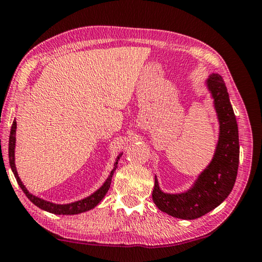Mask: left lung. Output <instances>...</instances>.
I'll use <instances>...</instances> for the list:
<instances>
[{"label":"left lung","instance_id":"left-lung-1","mask_svg":"<svg viewBox=\"0 0 262 262\" xmlns=\"http://www.w3.org/2000/svg\"><path fill=\"white\" fill-rule=\"evenodd\" d=\"M206 84L212 93L220 122L219 141L212 162L184 193H164L155 178L154 204L160 210L177 219L194 220L216 208L230 194L237 177L239 139L227 86L223 78L215 73L209 76Z\"/></svg>","mask_w":262,"mask_h":262}]
</instances>
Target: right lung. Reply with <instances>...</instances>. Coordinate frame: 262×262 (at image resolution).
<instances>
[{
  "instance_id": "right-lung-1",
  "label": "right lung",
  "mask_w": 262,
  "mask_h": 262,
  "mask_svg": "<svg viewBox=\"0 0 262 262\" xmlns=\"http://www.w3.org/2000/svg\"><path fill=\"white\" fill-rule=\"evenodd\" d=\"M16 127H17V123L16 121H13L12 126H11V131H10V137H9V162H10V167L12 169L13 175H15L18 185L20 186V189L23 192L26 194L27 198H29L32 203H33L35 206H38L39 208L47 210L49 213L53 214H57V215H75V214H80L87 212L92 208H94L96 205H98L101 200L103 199V196L107 193L110 184H112V178L115 170L117 168V163L119 158L122 157V154H119L117 157L116 162L114 164V169L110 172V175L108 176L107 181L103 183V185L100 187L99 190H96L93 194H91L90 196H87L85 199H81L79 201H75V203L71 204H67V205H57V204H53L49 203V201H46L41 198H38L33 194H31L29 191H27L26 187L23 184L19 176H18L17 170H16V166H15V145H16Z\"/></svg>"
}]
</instances>
